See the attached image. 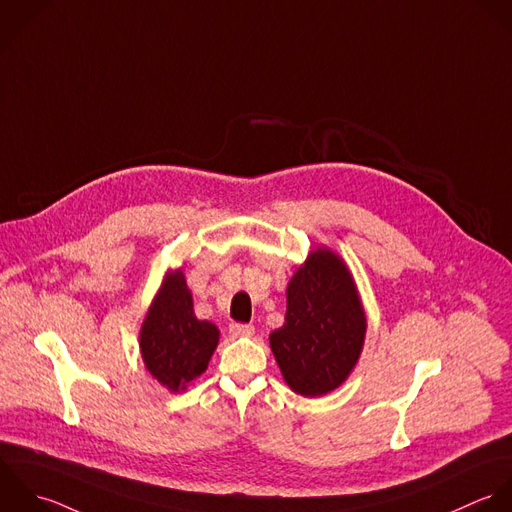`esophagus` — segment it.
<instances>
[{"label":"esophagus","mask_w":512,"mask_h":512,"mask_svg":"<svg viewBox=\"0 0 512 512\" xmlns=\"http://www.w3.org/2000/svg\"><path fill=\"white\" fill-rule=\"evenodd\" d=\"M229 333L233 337H253L255 335V327L253 325H241V323H233L229 327Z\"/></svg>","instance_id":"1"}]
</instances>
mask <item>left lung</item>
Listing matches in <instances>:
<instances>
[{
	"mask_svg": "<svg viewBox=\"0 0 512 512\" xmlns=\"http://www.w3.org/2000/svg\"><path fill=\"white\" fill-rule=\"evenodd\" d=\"M367 315L343 257L317 247L287 285L283 327L269 345L285 383L303 397L339 389L359 363Z\"/></svg>",
	"mask_w": 512,
	"mask_h": 512,
	"instance_id": "1",
	"label": "left lung"
}]
</instances>
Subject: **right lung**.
<instances>
[{"mask_svg": "<svg viewBox=\"0 0 512 512\" xmlns=\"http://www.w3.org/2000/svg\"><path fill=\"white\" fill-rule=\"evenodd\" d=\"M219 335L217 325L195 317L183 269L167 271L139 331L141 359L151 377L171 393L185 391L207 369Z\"/></svg>", "mask_w": 512, "mask_h": 512, "instance_id": "right-lung-1", "label": "right lung"}]
</instances>
